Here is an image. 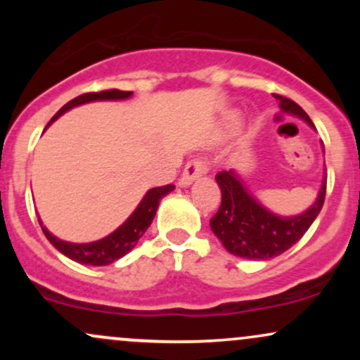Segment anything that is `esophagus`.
<instances>
[{"mask_svg":"<svg viewBox=\"0 0 360 360\" xmlns=\"http://www.w3.org/2000/svg\"><path fill=\"white\" fill-rule=\"evenodd\" d=\"M206 171H208V167H206L205 160L194 159V160H191V162L186 164L183 176H181V179H179V184L181 186H189L194 179H198V177H200L201 174H205Z\"/></svg>","mask_w":360,"mask_h":360,"instance_id":"esophagus-1","label":"esophagus"}]
</instances>
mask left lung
Wrapping results in <instances>:
<instances>
[{
  "mask_svg": "<svg viewBox=\"0 0 360 360\" xmlns=\"http://www.w3.org/2000/svg\"><path fill=\"white\" fill-rule=\"evenodd\" d=\"M274 96L279 100L283 111L296 115L313 127L307 111L298 103L279 94ZM214 179L221 189V205L210 220V225L230 254L245 259H271L291 249L321 212L326 193V179H323L316 201L307 212L298 217H279L252 196L233 169L218 172Z\"/></svg>",
  "mask_w": 360,
  "mask_h": 360,
  "instance_id": "obj_1",
  "label": "left lung"
}]
</instances>
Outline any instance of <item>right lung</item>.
Listing matches in <instances>:
<instances>
[{"label": "right lung", "mask_w": 360, "mask_h": 360, "mask_svg": "<svg viewBox=\"0 0 360 360\" xmlns=\"http://www.w3.org/2000/svg\"><path fill=\"white\" fill-rule=\"evenodd\" d=\"M131 96V91H120V89H106L100 91V93H86L81 96L74 98L64 105L62 108L53 115L51 122L47 123V127L52 122H56L60 115H64L65 111H69L74 106H79L82 103L89 101H98V100H127ZM174 189V184H166L160 186V188H152L148 189L143 200L140 201V205L135 208V212L127 218V221L122 226H118L113 233H110L108 237L101 238V240L91 242V243H71L64 242L60 238H57L56 235H52L47 229L44 226V223L39 220L40 226H42V232L45 237L49 238V242L56 247L60 254H64L65 257L76 260L79 264H88V266H108V264L115 262L120 257L128 254L135 245H137L139 238L146 233V230L150 226L152 220H154L157 208H159V201L162 200L166 194H169Z\"/></svg>", "instance_id": "1"}]
</instances>
